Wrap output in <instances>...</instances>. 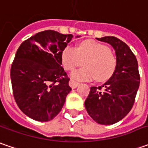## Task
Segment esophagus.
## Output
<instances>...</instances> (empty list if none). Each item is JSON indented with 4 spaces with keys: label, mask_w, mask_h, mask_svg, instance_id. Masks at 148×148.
I'll list each match as a JSON object with an SVG mask.
<instances>
[{
    "label": "esophagus",
    "mask_w": 148,
    "mask_h": 148,
    "mask_svg": "<svg viewBox=\"0 0 148 148\" xmlns=\"http://www.w3.org/2000/svg\"><path fill=\"white\" fill-rule=\"evenodd\" d=\"M79 84H80V83L77 82L76 81H74V80H72V79H71V80L69 81V85H70V86H71L72 89L77 88V86H79Z\"/></svg>",
    "instance_id": "34e87169"
}]
</instances>
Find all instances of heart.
<instances>
[{"mask_svg": "<svg viewBox=\"0 0 148 148\" xmlns=\"http://www.w3.org/2000/svg\"><path fill=\"white\" fill-rule=\"evenodd\" d=\"M61 61L67 71L74 70L84 61L85 66L71 74L73 78L80 81L96 79L99 82H105L112 77L117 66L116 57L110 48L90 39L80 43L77 48L66 45L62 51Z\"/></svg>", "mask_w": 148, "mask_h": 148, "instance_id": "obj_1", "label": "heart"}]
</instances>
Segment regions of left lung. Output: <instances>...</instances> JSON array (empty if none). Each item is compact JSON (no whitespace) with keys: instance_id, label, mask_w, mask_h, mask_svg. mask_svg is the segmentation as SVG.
<instances>
[{"instance_id":"8db88e82","label":"left lung","mask_w":148,"mask_h":148,"mask_svg":"<svg viewBox=\"0 0 148 148\" xmlns=\"http://www.w3.org/2000/svg\"><path fill=\"white\" fill-rule=\"evenodd\" d=\"M97 39L110 43L115 50L117 66L103 86L90 87L85 106L94 121L108 125L123 119L133 108L140 75L137 58L124 42L113 36Z\"/></svg>"}]
</instances>
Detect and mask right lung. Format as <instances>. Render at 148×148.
<instances>
[{"label":"right lung","instance_id":"add662e5","mask_svg":"<svg viewBox=\"0 0 148 148\" xmlns=\"http://www.w3.org/2000/svg\"><path fill=\"white\" fill-rule=\"evenodd\" d=\"M72 34L45 30L20 44L10 68L18 107L34 120L47 122L58 114L71 91L61 53Z\"/></svg>","mask_w":148,"mask_h":148}]
</instances>
